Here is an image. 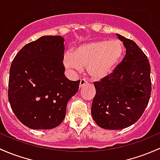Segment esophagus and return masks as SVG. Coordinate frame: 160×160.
Returning <instances> with one entry per match:
<instances>
[{"label":"esophagus","mask_w":160,"mask_h":160,"mask_svg":"<svg viewBox=\"0 0 160 160\" xmlns=\"http://www.w3.org/2000/svg\"><path fill=\"white\" fill-rule=\"evenodd\" d=\"M87 83V80L85 79H81L80 81V88H82L83 86H85Z\"/></svg>","instance_id":"obj_1"}]
</instances>
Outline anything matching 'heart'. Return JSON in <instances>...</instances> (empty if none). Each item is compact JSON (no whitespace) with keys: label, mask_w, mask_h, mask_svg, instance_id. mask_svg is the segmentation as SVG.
<instances>
[{"label":"heart","mask_w":160,"mask_h":160,"mask_svg":"<svg viewBox=\"0 0 160 160\" xmlns=\"http://www.w3.org/2000/svg\"><path fill=\"white\" fill-rule=\"evenodd\" d=\"M123 46L118 40H98L80 44L73 53H67L63 63L67 68L78 72L87 67L88 74L94 80L110 75L123 54Z\"/></svg>","instance_id":"1"}]
</instances>
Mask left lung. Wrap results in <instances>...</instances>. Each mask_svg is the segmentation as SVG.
Masks as SVG:
<instances>
[{
	"mask_svg": "<svg viewBox=\"0 0 160 160\" xmlns=\"http://www.w3.org/2000/svg\"><path fill=\"white\" fill-rule=\"evenodd\" d=\"M117 36L127 49L112 73L94 82L96 95L91 114L96 123L106 129H122L135 123L150 98V64L133 40Z\"/></svg>",
	"mask_w": 160,
	"mask_h": 160,
	"instance_id": "left-lung-1",
	"label": "left lung"
}]
</instances>
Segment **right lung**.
Wrapping results in <instances>:
<instances>
[{
    "instance_id": "right-lung-1",
    "label": "right lung",
    "mask_w": 160,
    "mask_h": 160,
    "mask_svg": "<svg viewBox=\"0 0 160 160\" xmlns=\"http://www.w3.org/2000/svg\"><path fill=\"white\" fill-rule=\"evenodd\" d=\"M63 42L60 36L41 37L25 45L11 63L8 100L18 120L31 129L60 125L67 102L78 91L80 80L65 77Z\"/></svg>"
}]
</instances>
